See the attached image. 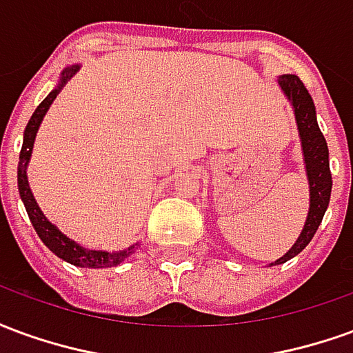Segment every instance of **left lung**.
Here are the masks:
<instances>
[{
	"label": "left lung",
	"mask_w": 353,
	"mask_h": 353,
	"mask_svg": "<svg viewBox=\"0 0 353 353\" xmlns=\"http://www.w3.org/2000/svg\"><path fill=\"white\" fill-rule=\"evenodd\" d=\"M278 87L281 88L283 96L289 100L291 108H293V115H295L296 130H299V138H301V149H303L304 170H306L308 187H310V208H308L306 223H304L299 238L295 240V244L291 245V250L283 257L270 263V266L281 265L285 261L293 259L295 255H299L306 245L310 244L319 223L325 215L329 199H331V187H333L331 170H329V149H327V141L318 126L316 105H314L312 96L303 85V81L296 75H291V73L278 77Z\"/></svg>",
	"instance_id": "8db88e82"
}]
</instances>
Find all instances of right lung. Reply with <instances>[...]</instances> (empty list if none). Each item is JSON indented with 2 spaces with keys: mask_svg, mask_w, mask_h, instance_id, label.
Listing matches in <instances>:
<instances>
[{
  "mask_svg": "<svg viewBox=\"0 0 353 353\" xmlns=\"http://www.w3.org/2000/svg\"><path fill=\"white\" fill-rule=\"evenodd\" d=\"M79 64L68 65L64 72L60 73V81L58 85L49 92V96L37 105V109L34 111V115L28 123L26 130H24V141H22V149H20L19 157V192L20 199L24 202V208H26L28 217L34 225L37 236L41 238V242L50 252L54 253L57 257H60L65 263H70L73 266H81V268H111V266L121 265L123 261H126L130 257L132 253L138 250V242L136 244L128 245L126 250H119V252H103V250H88V248H83L81 244H77L75 240H72L70 236H65L62 230L58 229L57 225L45 217V214L41 212V208L37 204V200L34 199V192L30 189V183H28V164H30V159H32V151H34V141L35 136H37V130L43 123V117L47 115V111L52 105V101L57 100V96L60 94V90L65 87V83L72 79L75 73L79 72Z\"/></svg>",
  "mask_w": 353,
  "mask_h": 353,
  "instance_id": "right-lung-1",
  "label": "right lung"
}]
</instances>
